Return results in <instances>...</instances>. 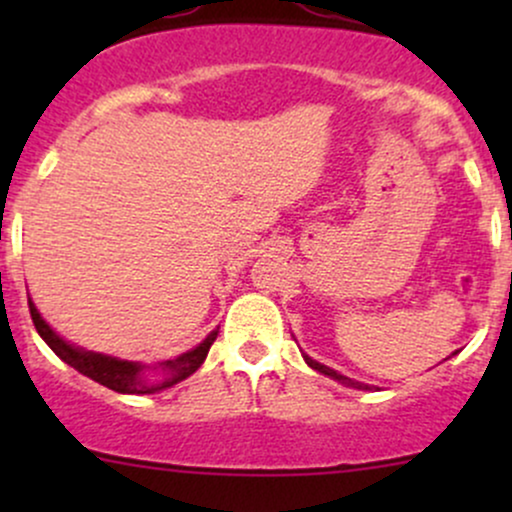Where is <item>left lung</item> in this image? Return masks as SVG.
<instances>
[{
	"mask_svg": "<svg viewBox=\"0 0 512 512\" xmlns=\"http://www.w3.org/2000/svg\"><path fill=\"white\" fill-rule=\"evenodd\" d=\"M455 354H457V351H455ZM303 358H305V363H308L310 368L317 370V373L327 375V378L337 380V383H342V385H346V387H356V390H370V385H363V383H358V380H351V378H346V375L337 373V370L330 368V366H325V363L315 361V358H310L308 354H303Z\"/></svg>",
	"mask_w": 512,
	"mask_h": 512,
	"instance_id": "obj_1",
	"label": "left lung"
}]
</instances>
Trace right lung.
I'll use <instances>...</instances> for the list:
<instances>
[{
	"instance_id": "obj_1",
	"label": "right lung",
	"mask_w": 512,
	"mask_h": 512,
	"mask_svg": "<svg viewBox=\"0 0 512 512\" xmlns=\"http://www.w3.org/2000/svg\"><path fill=\"white\" fill-rule=\"evenodd\" d=\"M28 308H31L33 325L40 337H43V342L48 344L67 366H72L74 370H79L81 375H86V378L105 385L108 390L120 392V395H154V392L168 390V387L178 385L180 380L190 378V375L204 363L216 334H219V330L209 332L195 349L185 351V354L175 358H168V361L154 363V366H146V363L96 354V351H86L81 349V346L69 344L67 339H62L60 334L43 320V315L38 313V308H35L31 298H28Z\"/></svg>"
}]
</instances>
